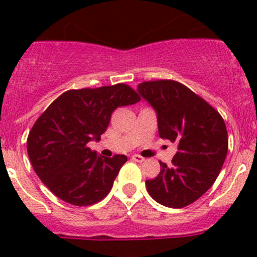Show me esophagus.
I'll return each mask as SVG.
<instances>
[{
	"instance_id": "34e87169",
	"label": "esophagus",
	"mask_w": 257,
	"mask_h": 257,
	"mask_svg": "<svg viewBox=\"0 0 257 257\" xmlns=\"http://www.w3.org/2000/svg\"><path fill=\"white\" fill-rule=\"evenodd\" d=\"M133 161H135V162H144L145 158H144V157L140 156V154H134Z\"/></svg>"
}]
</instances>
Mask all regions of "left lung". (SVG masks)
<instances>
[{"label": "left lung", "instance_id": "8db88e82", "mask_svg": "<svg viewBox=\"0 0 257 257\" xmlns=\"http://www.w3.org/2000/svg\"><path fill=\"white\" fill-rule=\"evenodd\" d=\"M138 91L156 109L161 138L178 143L172 165L160 162L157 178L145 181L147 190L166 207H185L203 196L221 171L228 153L225 122L216 109L178 81H147Z\"/></svg>", "mask_w": 257, "mask_h": 257}]
</instances>
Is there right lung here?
<instances>
[{
	"instance_id": "obj_1",
	"label": "right lung",
	"mask_w": 257,
	"mask_h": 257,
	"mask_svg": "<svg viewBox=\"0 0 257 257\" xmlns=\"http://www.w3.org/2000/svg\"><path fill=\"white\" fill-rule=\"evenodd\" d=\"M139 100L124 83L61 94L38 117L27 139L29 160L41 181L70 205L90 206L105 198L127 157H99L87 143L100 140L118 106Z\"/></svg>"
}]
</instances>
